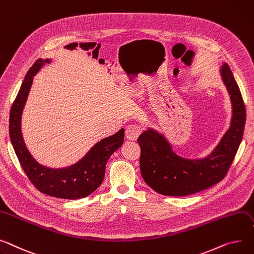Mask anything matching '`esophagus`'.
I'll return each mask as SVG.
<instances>
[{"instance_id": "1", "label": "esophagus", "mask_w": 254, "mask_h": 254, "mask_svg": "<svg viewBox=\"0 0 254 254\" xmlns=\"http://www.w3.org/2000/svg\"><path fill=\"white\" fill-rule=\"evenodd\" d=\"M142 131V127L138 125H130L126 129V138L129 141L137 140Z\"/></svg>"}]
</instances>
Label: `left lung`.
I'll list each match as a JSON object with an SVG mask.
<instances>
[{
    "label": "left lung",
    "instance_id": "1",
    "mask_svg": "<svg viewBox=\"0 0 254 254\" xmlns=\"http://www.w3.org/2000/svg\"><path fill=\"white\" fill-rule=\"evenodd\" d=\"M230 95L232 118L229 129L204 158L189 159L178 155L164 134L148 127L138 138L141 147L140 170L146 184L167 196H187L221 182L242 141L246 110L241 92L227 63L219 69Z\"/></svg>",
    "mask_w": 254,
    "mask_h": 254
}]
</instances>
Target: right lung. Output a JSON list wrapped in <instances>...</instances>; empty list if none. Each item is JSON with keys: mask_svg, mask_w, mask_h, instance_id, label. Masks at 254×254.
I'll return each mask as SVG.
<instances>
[{"mask_svg": "<svg viewBox=\"0 0 254 254\" xmlns=\"http://www.w3.org/2000/svg\"><path fill=\"white\" fill-rule=\"evenodd\" d=\"M50 61L38 59L26 73L10 111V140L24 173L40 192L62 199L84 198L102 184L109 157L124 144L125 129L122 128L95 144L79 161L68 167L50 168L40 164L25 146L21 131V116L33 76Z\"/></svg>", "mask_w": 254, "mask_h": 254, "instance_id": "add662e5", "label": "right lung"}]
</instances>
